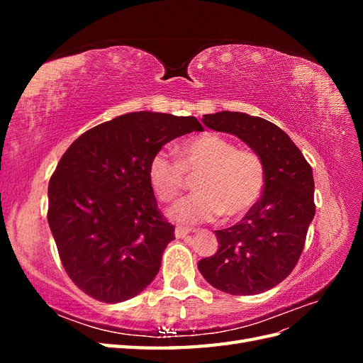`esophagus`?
Here are the masks:
<instances>
[{
  "mask_svg": "<svg viewBox=\"0 0 363 363\" xmlns=\"http://www.w3.org/2000/svg\"><path fill=\"white\" fill-rule=\"evenodd\" d=\"M192 232L191 228H184V227H175V238H179V239H182V238H186L188 236L189 233Z\"/></svg>",
  "mask_w": 363,
  "mask_h": 363,
  "instance_id": "esophagus-1",
  "label": "esophagus"
}]
</instances>
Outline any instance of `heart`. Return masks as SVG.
I'll list each match as a JSON object with an SVG mask.
<instances>
[{"instance_id": "b5f03b06", "label": "heart", "mask_w": 363, "mask_h": 363, "mask_svg": "<svg viewBox=\"0 0 363 363\" xmlns=\"http://www.w3.org/2000/svg\"><path fill=\"white\" fill-rule=\"evenodd\" d=\"M186 174L196 175V194L169 208L180 224L213 221L224 213L233 219L248 213L265 188L263 159L252 150H239L233 140L216 133L195 136L179 148V159L160 150L150 160L148 179L163 203H171L186 186Z\"/></svg>"}]
</instances>
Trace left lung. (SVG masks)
<instances>
[{
  "mask_svg": "<svg viewBox=\"0 0 363 363\" xmlns=\"http://www.w3.org/2000/svg\"><path fill=\"white\" fill-rule=\"evenodd\" d=\"M203 124L238 136L263 159L262 199L236 225L215 230L218 251L199 269L213 288L256 295L286 279L298 262L315 216L313 174L291 138L269 121L240 112L204 115Z\"/></svg>",
  "mask_w": 363,
  "mask_h": 363,
  "instance_id": "left-lung-1",
  "label": "left lung"
}]
</instances>
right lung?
<instances>
[{
	"label": "right lung",
	"mask_w": 363,
	"mask_h": 363,
	"mask_svg": "<svg viewBox=\"0 0 363 363\" xmlns=\"http://www.w3.org/2000/svg\"><path fill=\"white\" fill-rule=\"evenodd\" d=\"M203 131L194 116L135 112L87 130L48 184V224L75 286L103 303L133 298L157 276L174 225L157 208L151 157Z\"/></svg>",
	"instance_id": "add662e5"
}]
</instances>
